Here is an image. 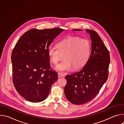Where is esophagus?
Returning <instances> with one entry per match:
<instances>
[{
    "instance_id": "esophagus-1",
    "label": "esophagus",
    "mask_w": 124,
    "mask_h": 124,
    "mask_svg": "<svg viewBox=\"0 0 124 124\" xmlns=\"http://www.w3.org/2000/svg\"><path fill=\"white\" fill-rule=\"evenodd\" d=\"M58 78H63V77H64V75L62 74H61V73H59L58 75Z\"/></svg>"
}]
</instances>
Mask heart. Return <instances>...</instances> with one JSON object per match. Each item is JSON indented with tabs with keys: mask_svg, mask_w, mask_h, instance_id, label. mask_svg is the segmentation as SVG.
<instances>
[{
	"mask_svg": "<svg viewBox=\"0 0 124 124\" xmlns=\"http://www.w3.org/2000/svg\"><path fill=\"white\" fill-rule=\"evenodd\" d=\"M57 48L49 46L48 55L51 61L57 64L63 58L64 60L55 67L61 72L69 71L73 68L78 69L86 63L91 51V44L87 39L78 37H69L56 44Z\"/></svg>",
	"mask_w": 124,
	"mask_h": 124,
	"instance_id": "1",
	"label": "heart"
}]
</instances>
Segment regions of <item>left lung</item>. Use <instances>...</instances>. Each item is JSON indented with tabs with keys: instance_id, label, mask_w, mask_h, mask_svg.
<instances>
[{
	"instance_id": "1",
	"label": "left lung",
	"mask_w": 124,
	"mask_h": 124,
	"mask_svg": "<svg viewBox=\"0 0 124 124\" xmlns=\"http://www.w3.org/2000/svg\"><path fill=\"white\" fill-rule=\"evenodd\" d=\"M86 31L89 33L92 41L90 57L78 72L65 77V96L70 102L75 104H84L93 100L108 77L109 51L95 31Z\"/></svg>"
}]
</instances>
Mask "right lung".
<instances>
[{"instance_id": "1", "label": "right lung", "mask_w": 124, "mask_h": 124, "mask_svg": "<svg viewBox=\"0 0 124 124\" xmlns=\"http://www.w3.org/2000/svg\"><path fill=\"white\" fill-rule=\"evenodd\" d=\"M64 29L59 28L31 29L17 41L12 53L13 82L26 100L39 102L48 96L58 79L50 66L47 49Z\"/></svg>"}]
</instances>
